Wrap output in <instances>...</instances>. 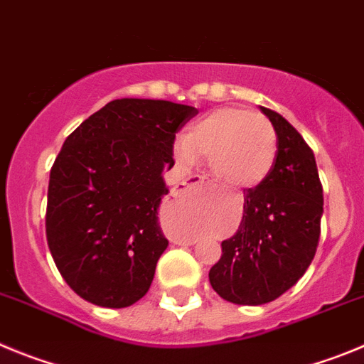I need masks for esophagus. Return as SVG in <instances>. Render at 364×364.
I'll use <instances>...</instances> for the list:
<instances>
[{"instance_id": "34e87169", "label": "esophagus", "mask_w": 364, "mask_h": 364, "mask_svg": "<svg viewBox=\"0 0 364 364\" xmlns=\"http://www.w3.org/2000/svg\"><path fill=\"white\" fill-rule=\"evenodd\" d=\"M186 181H188V183H205L206 178H205V176H190Z\"/></svg>"}]
</instances>
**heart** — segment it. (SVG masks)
<instances>
[{"mask_svg": "<svg viewBox=\"0 0 364 364\" xmlns=\"http://www.w3.org/2000/svg\"><path fill=\"white\" fill-rule=\"evenodd\" d=\"M181 165L208 159L219 183L230 188L259 185L276 163L277 134L264 116L243 107H221L199 117L174 145Z\"/></svg>", "mask_w": 364, "mask_h": 364, "instance_id": "b5f03b06", "label": "heart"}]
</instances>
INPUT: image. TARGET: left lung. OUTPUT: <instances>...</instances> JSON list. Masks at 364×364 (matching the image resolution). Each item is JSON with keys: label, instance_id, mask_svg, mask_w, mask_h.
Instances as JSON below:
<instances>
[{"label": "left lung", "instance_id": "obj_1", "mask_svg": "<svg viewBox=\"0 0 364 364\" xmlns=\"http://www.w3.org/2000/svg\"><path fill=\"white\" fill-rule=\"evenodd\" d=\"M277 134L270 174L245 194L237 232L223 241L212 288L235 304L270 303L303 277L316 255L323 186L314 152L281 114L259 107Z\"/></svg>", "mask_w": 364, "mask_h": 364}]
</instances>
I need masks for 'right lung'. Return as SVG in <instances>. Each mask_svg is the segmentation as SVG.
<instances>
[{
  "instance_id": "1",
  "label": "right lung",
  "mask_w": 364,
  "mask_h": 364,
  "mask_svg": "<svg viewBox=\"0 0 364 364\" xmlns=\"http://www.w3.org/2000/svg\"><path fill=\"white\" fill-rule=\"evenodd\" d=\"M188 105L123 97L65 139L50 170L47 241L68 287L88 303L125 309L149 292L168 241L159 227L163 170Z\"/></svg>"
}]
</instances>
